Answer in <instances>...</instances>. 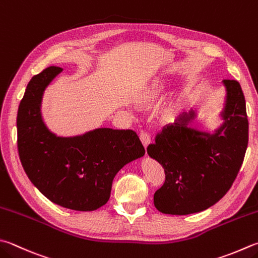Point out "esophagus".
Listing matches in <instances>:
<instances>
[{
	"instance_id": "1",
	"label": "esophagus",
	"mask_w": 258,
	"mask_h": 258,
	"mask_svg": "<svg viewBox=\"0 0 258 258\" xmlns=\"http://www.w3.org/2000/svg\"><path fill=\"white\" fill-rule=\"evenodd\" d=\"M140 140H142V143H143L145 148H147L148 145L150 144V142H152V139H150V136L147 133H145V131H143V133L140 134Z\"/></svg>"
}]
</instances>
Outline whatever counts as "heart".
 Wrapping results in <instances>:
<instances>
[{
    "instance_id": "obj_1",
    "label": "heart",
    "mask_w": 258,
    "mask_h": 258,
    "mask_svg": "<svg viewBox=\"0 0 258 258\" xmlns=\"http://www.w3.org/2000/svg\"><path fill=\"white\" fill-rule=\"evenodd\" d=\"M162 91H163L162 82H159V81L154 82V83L150 84L147 89L145 90L144 93L142 94V101L150 102V101L156 100Z\"/></svg>"
}]
</instances>
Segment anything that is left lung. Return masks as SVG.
I'll return each mask as SVG.
<instances>
[{"instance_id": "1", "label": "left lung", "mask_w": 258, "mask_h": 258, "mask_svg": "<svg viewBox=\"0 0 258 258\" xmlns=\"http://www.w3.org/2000/svg\"><path fill=\"white\" fill-rule=\"evenodd\" d=\"M222 123L213 133L192 127L198 109L183 112L148 146L147 153L165 169L164 185L154 205L166 215L185 216L207 210L229 191L248 144V120L240 84L223 80Z\"/></svg>"}]
</instances>
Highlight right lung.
I'll use <instances>...</instances> for the list:
<instances>
[{
    "mask_svg": "<svg viewBox=\"0 0 258 258\" xmlns=\"http://www.w3.org/2000/svg\"><path fill=\"white\" fill-rule=\"evenodd\" d=\"M61 71L48 67L29 82L18 110L19 156L29 179L51 202L93 211L108 202L116 173L143 157L145 148L133 130L96 128L67 137L52 133L43 121L41 103Z\"/></svg>",
    "mask_w": 258,
    "mask_h": 258,
    "instance_id": "add662e5",
    "label": "right lung"
}]
</instances>
